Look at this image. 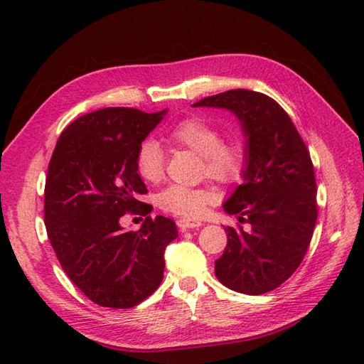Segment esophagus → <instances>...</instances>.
I'll return each instance as SVG.
<instances>
[{
	"mask_svg": "<svg viewBox=\"0 0 364 364\" xmlns=\"http://www.w3.org/2000/svg\"><path fill=\"white\" fill-rule=\"evenodd\" d=\"M176 225L181 231H186V230H194L202 227L203 223L202 222H197V220H192V219H178L176 220Z\"/></svg>",
	"mask_w": 364,
	"mask_h": 364,
	"instance_id": "1",
	"label": "esophagus"
}]
</instances>
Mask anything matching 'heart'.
Wrapping results in <instances>:
<instances>
[{"mask_svg": "<svg viewBox=\"0 0 364 364\" xmlns=\"http://www.w3.org/2000/svg\"><path fill=\"white\" fill-rule=\"evenodd\" d=\"M166 142L175 149H186L198 154V172L219 184H235L244 176L249 161L247 142L242 134L220 136L218 125L202 117L178 120L164 134ZM136 168L146 183H159L166 173V154L158 142L146 139L136 153ZM218 196L208 186L170 184L156 197L159 210L184 219L200 218Z\"/></svg>", "mask_w": 364, "mask_h": 364, "instance_id": "heart-1", "label": "heart"}]
</instances>
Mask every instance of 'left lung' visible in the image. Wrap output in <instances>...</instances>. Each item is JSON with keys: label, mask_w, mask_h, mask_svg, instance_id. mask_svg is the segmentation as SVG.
Wrapping results in <instances>:
<instances>
[{"label": "left lung", "mask_w": 364, "mask_h": 364, "mask_svg": "<svg viewBox=\"0 0 364 364\" xmlns=\"http://www.w3.org/2000/svg\"><path fill=\"white\" fill-rule=\"evenodd\" d=\"M194 106L233 111L249 137L244 183L223 208L250 228H225L215 277L236 292L259 296L288 280L310 247L318 220L310 151L288 112L261 92L233 89Z\"/></svg>", "instance_id": "8db88e82"}]
</instances>
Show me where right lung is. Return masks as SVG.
I'll return each instance as SVG.
<instances>
[{
  "instance_id": "1",
  "label": "right lung",
  "mask_w": 364,
  "mask_h": 364,
  "mask_svg": "<svg viewBox=\"0 0 364 364\" xmlns=\"http://www.w3.org/2000/svg\"><path fill=\"white\" fill-rule=\"evenodd\" d=\"M134 107H105L73 120L51 154L45 180L46 235L67 277L100 306L133 308L158 289L175 222L150 218L137 200L146 188L136 168L139 145L162 119ZM145 215L141 230L118 220Z\"/></svg>"
}]
</instances>
